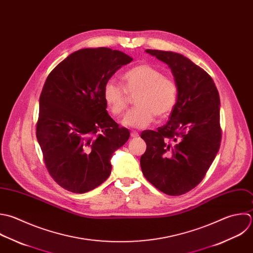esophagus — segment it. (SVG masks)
<instances>
[{"label": "esophagus", "mask_w": 253, "mask_h": 253, "mask_svg": "<svg viewBox=\"0 0 253 253\" xmlns=\"http://www.w3.org/2000/svg\"><path fill=\"white\" fill-rule=\"evenodd\" d=\"M131 137L132 138H137V137H139V133L136 132V131H132L131 132Z\"/></svg>", "instance_id": "1"}]
</instances>
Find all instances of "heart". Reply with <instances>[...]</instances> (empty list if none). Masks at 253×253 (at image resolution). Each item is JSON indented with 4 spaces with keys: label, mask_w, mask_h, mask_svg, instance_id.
I'll return each mask as SVG.
<instances>
[{
    "label": "heart",
    "mask_w": 253,
    "mask_h": 253,
    "mask_svg": "<svg viewBox=\"0 0 253 253\" xmlns=\"http://www.w3.org/2000/svg\"><path fill=\"white\" fill-rule=\"evenodd\" d=\"M123 87L114 81H108L103 87V98L115 115H121L127 108L129 95H135V108L122 120L129 128L143 129L156 118L169 115L177 99V85L173 80L149 64L132 67L122 76Z\"/></svg>",
    "instance_id": "b5f03b06"
}]
</instances>
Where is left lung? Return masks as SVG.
Returning a JSON list of instances; mask_svg holds the SVG:
<instances>
[{"label":"left lung","instance_id":"obj_1","mask_svg":"<svg viewBox=\"0 0 253 253\" xmlns=\"http://www.w3.org/2000/svg\"><path fill=\"white\" fill-rule=\"evenodd\" d=\"M166 63L177 85L176 103L166 125L145 130L144 176L162 192L178 196L204 178L221 145L220 96L213 79L181 54L147 49Z\"/></svg>","mask_w":253,"mask_h":253}]
</instances>
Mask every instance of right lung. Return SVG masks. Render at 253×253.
Returning a JSON list of instances; mask_svg holds the SVG:
<instances>
[{
    "label": "right lung",
    "instance_id": "1",
    "mask_svg": "<svg viewBox=\"0 0 253 253\" xmlns=\"http://www.w3.org/2000/svg\"><path fill=\"white\" fill-rule=\"evenodd\" d=\"M132 60L118 50L85 48L69 55L47 77L36 138L50 175L64 189L85 193L110 175V159L130 132L108 115L103 87Z\"/></svg>",
    "mask_w": 253,
    "mask_h": 253
}]
</instances>
